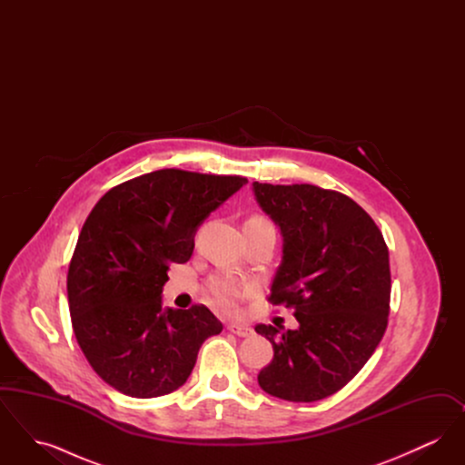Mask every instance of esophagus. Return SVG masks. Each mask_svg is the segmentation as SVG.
Returning a JSON list of instances; mask_svg holds the SVG:
<instances>
[{
    "label": "esophagus",
    "instance_id": "esophagus-1",
    "mask_svg": "<svg viewBox=\"0 0 465 465\" xmlns=\"http://www.w3.org/2000/svg\"><path fill=\"white\" fill-rule=\"evenodd\" d=\"M226 330L233 332V334H237V336H249V334H252V330L249 326H245V324H228Z\"/></svg>",
    "mask_w": 465,
    "mask_h": 465
}]
</instances>
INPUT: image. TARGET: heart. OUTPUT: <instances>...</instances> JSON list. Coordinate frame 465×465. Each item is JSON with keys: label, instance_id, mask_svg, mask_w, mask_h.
<instances>
[{"label": "heart", "instance_id": "1", "mask_svg": "<svg viewBox=\"0 0 465 465\" xmlns=\"http://www.w3.org/2000/svg\"><path fill=\"white\" fill-rule=\"evenodd\" d=\"M265 218L262 216H251L243 226H256V224H265ZM245 289L241 288L239 284H235L233 281L230 279H224V277H214L209 281L207 284V294L209 298L224 310H233L237 307V302L239 298L242 296Z\"/></svg>", "mask_w": 465, "mask_h": 465}]
</instances>
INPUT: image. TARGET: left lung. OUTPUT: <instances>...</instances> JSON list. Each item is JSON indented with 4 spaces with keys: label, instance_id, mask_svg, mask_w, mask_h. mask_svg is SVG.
<instances>
[{
    "label": "left lung",
    "instance_id": "8db88e82",
    "mask_svg": "<svg viewBox=\"0 0 465 465\" xmlns=\"http://www.w3.org/2000/svg\"><path fill=\"white\" fill-rule=\"evenodd\" d=\"M281 226L284 256L268 302L294 310L300 328L254 330L273 359L258 383L266 394L312 402L343 389L375 352L389 322V247L354 200L313 184L252 183Z\"/></svg>",
    "mask_w": 465,
    "mask_h": 465
}]
</instances>
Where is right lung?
Segmentation results:
<instances>
[{"label": "right lung", "instance_id": "obj_1", "mask_svg": "<svg viewBox=\"0 0 465 465\" xmlns=\"http://www.w3.org/2000/svg\"><path fill=\"white\" fill-rule=\"evenodd\" d=\"M245 183L160 169L116 184L90 211L67 270L69 313L90 366L118 392L171 394L222 332L203 305L162 310V288L169 266L192 258L202 222Z\"/></svg>", "mask_w": 465, "mask_h": 465}]
</instances>
